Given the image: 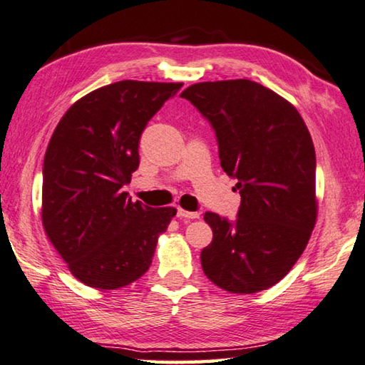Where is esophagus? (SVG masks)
I'll use <instances>...</instances> for the list:
<instances>
[{"label": "esophagus", "mask_w": 365, "mask_h": 365, "mask_svg": "<svg viewBox=\"0 0 365 365\" xmlns=\"http://www.w3.org/2000/svg\"><path fill=\"white\" fill-rule=\"evenodd\" d=\"M177 216H178V217H183V219H198V217H200V212L187 211V210H183V207H178V210H177Z\"/></svg>", "instance_id": "esophagus-1"}]
</instances>
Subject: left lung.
<instances>
[{"instance_id": "obj_1", "label": "left lung", "mask_w": 365, "mask_h": 365, "mask_svg": "<svg viewBox=\"0 0 365 365\" xmlns=\"http://www.w3.org/2000/svg\"><path fill=\"white\" fill-rule=\"evenodd\" d=\"M180 96L211 121L221 167L242 196L235 222L205 214L212 229L201 252L205 274L234 294L269 289L296 264L317 222L307 125L291 102L250 79L192 84Z\"/></svg>"}]
</instances>
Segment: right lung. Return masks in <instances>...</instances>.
<instances>
[{
  "mask_svg": "<svg viewBox=\"0 0 365 365\" xmlns=\"http://www.w3.org/2000/svg\"><path fill=\"white\" fill-rule=\"evenodd\" d=\"M182 83L125 79L66 110L43 159L42 225L71 274L120 289L146 273L175 207L143 206L123 187L140 165L148 121Z\"/></svg>",
  "mask_w": 365,
  "mask_h": 365,
  "instance_id": "obj_1",
  "label": "right lung"
}]
</instances>
